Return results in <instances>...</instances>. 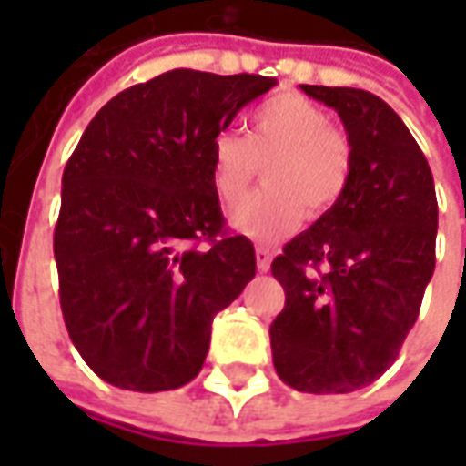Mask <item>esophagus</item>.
Instances as JSON below:
<instances>
[{"label":"esophagus","mask_w":466,"mask_h":466,"mask_svg":"<svg viewBox=\"0 0 466 466\" xmlns=\"http://www.w3.org/2000/svg\"><path fill=\"white\" fill-rule=\"evenodd\" d=\"M269 267H272V252L267 247H257V269L269 272Z\"/></svg>","instance_id":"34e87169"}]
</instances>
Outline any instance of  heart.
I'll list each match as a JSON object with an SVG mask.
<instances>
[{
	"label": "heart",
	"instance_id": "b5f03b06",
	"mask_svg": "<svg viewBox=\"0 0 466 466\" xmlns=\"http://www.w3.org/2000/svg\"><path fill=\"white\" fill-rule=\"evenodd\" d=\"M264 164V189L232 209L237 232L277 242L307 217L332 212L351 179V147L329 127L322 106L299 95H279L252 116L249 137L222 129L209 144V174L217 197L234 204Z\"/></svg>",
	"mask_w": 466,
	"mask_h": 466
}]
</instances>
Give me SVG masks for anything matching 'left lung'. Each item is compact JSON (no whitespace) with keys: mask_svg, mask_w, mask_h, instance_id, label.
<instances>
[{"mask_svg":"<svg viewBox=\"0 0 466 466\" xmlns=\"http://www.w3.org/2000/svg\"><path fill=\"white\" fill-rule=\"evenodd\" d=\"M332 106L351 147L342 202L284 244L287 294L269 327L274 370L297 391L347 394L380 380L417 322L434 274L437 194L420 144L384 99L302 85Z\"/></svg>","mask_w":466,"mask_h":466,"instance_id":"1","label":"left lung"}]
</instances>
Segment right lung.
<instances>
[{
    "instance_id": "right-lung-1",
    "label": "right lung",
    "mask_w": 466,
    "mask_h": 466,
    "mask_svg": "<svg viewBox=\"0 0 466 466\" xmlns=\"http://www.w3.org/2000/svg\"><path fill=\"white\" fill-rule=\"evenodd\" d=\"M274 85L164 72L109 99L69 157L55 227L59 304L82 360L119 390L192 381L214 314L254 279L252 242L224 232L209 144Z\"/></svg>"
}]
</instances>
